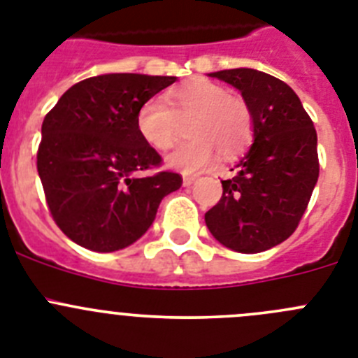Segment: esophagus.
Returning a JSON list of instances; mask_svg holds the SVG:
<instances>
[{
    "label": "esophagus",
    "mask_w": 358,
    "mask_h": 358,
    "mask_svg": "<svg viewBox=\"0 0 358 358\" xmlns=\"http://www.w3.org/2000/svg\"><path fill=\"white\" fill-rule=\"evenodd\" d=\"M195 181H197V177H195V176H185V177H182V186L189 188V186L194 185Z\"/></svg>",
    "instance_id": "1"
}]
</instances>
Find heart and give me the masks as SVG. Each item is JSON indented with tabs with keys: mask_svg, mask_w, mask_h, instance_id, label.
I'll list each match as a JSON object with an SVG mask.
<instances>
[{
	"mask_svg": "<svg viewBox=\"0 0 358 358\" xmlns=\"http://www.w3.org/2000/svg\"><path fill=\"white\" fill-rule=\"evenodd\" d=\"M163 98L152 96L141 103L136 115V129L156 150H169L177 140V116L192 115L189 136L166 157L169 166L185 173L206 170L217 159L236 156L248 147L252 136V116L242 98L231 96L224 85L199 78L177 87Z\"/></svg>",
	"mask_w": 358,
	"mask_h": 358,
	"instance_id": "b5f03b06",
	"label": "heart"
}]
</instances>
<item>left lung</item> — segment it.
<instances>
[{
  "label": "left lung",
  "mask_w": 358,
  "mask_h": 358,
  "mask_svg": "<svg viewBox=\"0 0 358 358\" xmlns=\"http://www.w3.org/2000/svg\"><path fill=\"white\" fill-rule=\"evenodd\" d=\"M210 77L240 91L252 116V145L222 181V199L204 215L215 240L243 255L285 242L301 220L319 177L314 123L290 85L251 68Z\"/></svg>",
  "instance_id": "left-lung-1"
}]
</instances>
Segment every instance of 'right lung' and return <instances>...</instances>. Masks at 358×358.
Segmentation results:
<instances>
[{
    "mask_svg": "<svg viewBox=\"0 0 358 358\" xmlns=\"http://www.w3.org/2000/svg\"><path fill=\"white\" fill-rule=\"evenodd\" d=\"M177 77L106 73L71 85L43 122L37 172L53 220L96 252L129 248L147 233L179 173L157 172L161 156L136 129L141 103Z\"/></svg>",
    "mask_w": 358,
    "mask_h": 358,
    "instance_id": "obj_1",
    "label": "right lung"
}]
</instances>
